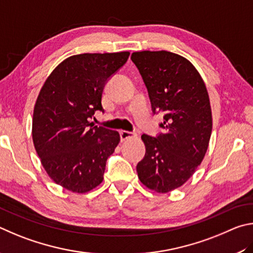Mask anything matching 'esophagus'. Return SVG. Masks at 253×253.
Segmentation results:
<instances>
[{
	"mask_svg": "<svg viewBox=\"0 0 253 253\" xmlns=\"http://www.w3.org/2000/svg\"><path fill=\"white\" fill-rule=\"evenodd\" d=\"M136 134L133 133V132H129V131H120V138H121V141H126L130 138H135Z\"/></svg>",
	"mask_w": 253,
	"mask_h": 253,
	"instance_id": "34e87169",
	"label": "esophagus"
}]
</instances>
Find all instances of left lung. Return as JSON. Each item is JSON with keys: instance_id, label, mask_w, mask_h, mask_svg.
Returning <instances> with one entry per match:
<instances>
[{"instance_id": "1", "label": "left lung", "mask_w": 253, "mask_h": 253, "mask_svg": "<svg viewBox=\"0 0 253 253\" xmlns=\"http://www.w3.org/2000/svg\"><path fill=\"white\" fill-rule=\"evenodd\" d=\"M151 101L162 112L163 132L143 134L145 156L136 166L145 187L159 193L179 188L200 166L209 145L212 114L201 75L185 57L168 51L132 53Z\"/></svg>"}]
</instances>
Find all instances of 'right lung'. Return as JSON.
Returning a JSON list of instances; mask_svg holds the SVG:
<instances>
[{
  "label": "right lung",
  "instance_id": "1",
  "mask_svg": "<svg viewBox=\"0 0 253 253\" xmlns=\"http://www.w3.org/2000/svg\"><path fill=\"white\" fill-rule=\"evenodd\" d=\"M129 52L84 53L60 63L35 102L32 136L48 176L56 184L85 193L103 181L108 158L120 142L117 131L90 122L102 111L108 80L126 64Z\"/></svg>",
  "mask_w": 253,
  "mask_h": 253
}]
</instances>
